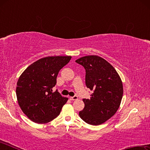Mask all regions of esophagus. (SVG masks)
Returning <instances> with one entry per match:
<instances>
[{
    "instance_id": "1",
    "label": "esophagus",
    "mask_w": 150,
    "mask_h": 150,
    "mask_svg": "<svg viewBox=\"0 0 150 150\" xmlns=\"http://www.w3.org/2000/svg\"><path fill=\"white\" fill-rule=\"evenodd\" d=\"M69 99L71 100H76L78 99V97L77 96H72V97H69Z\"/></svg>"
}]
</instances>
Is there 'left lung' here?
<instances>
[{
	"label": "left lung",
	"instance_id": "left-lung-1",
	"mask_svg": "<svg viewBox=\"0 0 150 150\" xmlns=\"http://www.w3.org/2000/svg\"><path fill=\"white\" fill-rule=\"evenodd\" d=\"M75 62L84 67L86 86L93 91L89 99H83L85 107L79 115L88 124L100 125L120 107L123 96L120 77L113 66L97 55L82 57Z\"/></svg>",
	"mask_w": 150,
	"mask_h": 150
}]
</instances>
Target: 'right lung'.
Returning <instances> with one entry per match:
<instances>
[{
  "label": "right lung",
  "instance_id": "add662e5",
  "mask_svg": "<svg viewBox=\"0 0 150 150\" xmlns=\"http://www.w3.org/2000/svg\"><path fill=\"white\" fill-rule=\"evenodd\" d=\"M71 56H50L29 65L20 75L16 96L20 108L30 120L45 124L57 118L68 98L52 88L58 73L71 60Z\"/></svg>",
  "mask_w": 150,
  "mask_h": 150
}]
</instances>
